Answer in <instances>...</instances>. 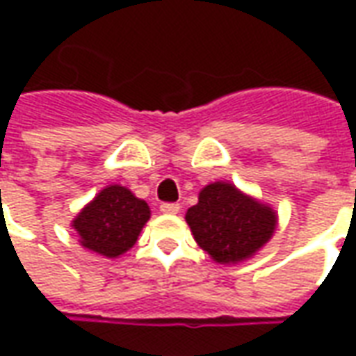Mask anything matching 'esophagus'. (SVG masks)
Returning <instances> with one entry per match:
<instances>
[{"label": "esophagus", "instance_id": "esophagus-1", "mask_svg": "<svg viewBox=\"0 0 356 356\" xmlns=\"http://www.w3.org/2000/svg\"><path fill=\"white\" fill-rule=\"evenodd\" d=\"M160 211L165 213V216H177L179 211H181V206L179 204H162Z\"/></svg>", "mask_w": 356, "mask_h": 356}]
</instances>
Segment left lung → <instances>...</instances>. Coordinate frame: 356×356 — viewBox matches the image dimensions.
Segmentation results:
<instances>
[{
  "instance_id": "obj_1",
  "label": "left lung",
  "mask_w": 356,
  "mask_h": 356,
  "mask_svg": "<svg viewBox=\"0 0 356 356\" xmlns=\"http://www.w3.org/2000/svg\"><path fill=\"white\" fill-rule=\"evenodd\" d=\"M185 219L196 244L221 265L252 259L278 227V213L270 204L242 193L229 181L204 186Z\"/></svg>"
}]
</instances>
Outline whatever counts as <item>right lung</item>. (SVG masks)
Listing matches in <instances>:
<instances>
[{"mask_svg":"<svg viewBox=\"0 0 356 356\" xmlns=\"http://www.w3.org/2000/svg\"><path fill=\"white\" fill-rule=\"evenodd\" d=\"M150 219L145 200L122 185L104 186L74 217L72 229L88 252L116 259L129 252Z\"/></svg>","mask_w":356,"mask_h":356,"instance_id":"obj_1","label":"right lung"}]
</instances>
